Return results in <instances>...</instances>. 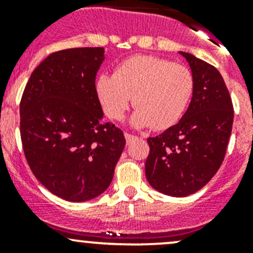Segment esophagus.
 <instances>
[{"label":"esophagus","instance_id":"esophagus-1","mask_svg":"<svg viewBox=\"0 0 253 253\" xmlns=\"http://www.w3.org/2000/svg\"><path fill=\"white\" fill-rule=\"evenodd\" d=\"M125 138H126V142L127 143H131L132 141H134V139L137 138L136 136H133V134H131V133H125Z\"/></svg>","mask_w":253,"mask_h":253}]
</instances>
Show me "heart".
I'll return each instance as SVG.
<instances>
[{
  "label": "heart",
  "instance_id": "heart-1",
  "mask_svg": "<svg viewBox=\"0 0 253 253\" xmlns=\"http://www.w3.org/2000/svg\"><path fill=\"white\" fill-rule=\"evenodd\" d=\"M192 93L193 77L186 66L152 55L131 56L117 65L114 75L96 81V94L110 119H121L133 95L137 109L132 124L154 129L174 126Z\"/></svg>",
  "mask_w": 253,
  "mask_h": 253
}]
</instances>
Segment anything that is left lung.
<instances>
[{"label":"left lung","mask_w":253,"mask_h":253,"mask_svg":"<svg viewBox=\"0 0 253 253\" xmlns=\"http://www.w3.org/2000/svg\"><path fill=\"white\" fill-rule=\"evenodd\" d=\"M192 71L193 93L182 119L149 137L145 176L153 188L174 197L197 192L215 175L225 157L234 108L224 79L214 66L180 52Z\"/></svg>","instance_id":"left-lung-1"}]
</instances>
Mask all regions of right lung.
Here are the masks:
<instances>
[{
	"label": "right lung",
	"instance_id": "add662e5",
	"mask_svg": "<svg viewBox=\"0 0 253 253\" xmlns=\"http://www.w3.org/2000/svg\"><path fill=\"white\" fill-rule=\"evenodd\" d=\"M104 47L48 55L30 76L20 100V137L35 177L70 202L93 200L110 186L124 132L103 122L95 77Z\"/></svg>",
	"mask_w": 253,
	"mask_h": 253
}]
</instances>
